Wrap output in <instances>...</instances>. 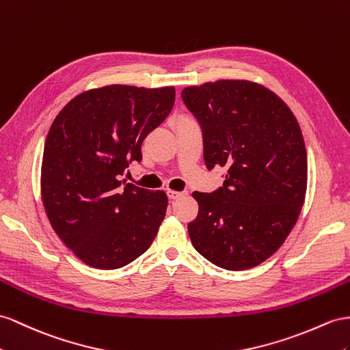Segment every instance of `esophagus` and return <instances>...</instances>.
Segmentation results:
<instances>
[{
  "label": "esophagus",
  "instance_id": "34e87169",
  "mask_svg": "<svg viewBox=\"0 0 350 350\" xmlns=\"http://www.w3.org/2000/svg\"><path fill=\"white\" fill-rule=\"evenodd\" d=\"M167 195H168V198L170 200H178V198H182V196H185V195H187V192L186 191H167Z\"/></svg>",
  "mask_w": 350,
  "mask_h": 350
}]
</instances>
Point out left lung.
I'll use <instances>...</instances> for the list:
<instances>
[{"mask_svg":"<svg viewBox=\"0 0 350 350\" xmlns=\"http://www.w3.org/2000/svg\"><path fill=\"white\" fill-rule=\"evenodd\" d=\"M182 98L202 127L205 164L228 172L216 192L192 193V245L228 271L260 265L290 235L306 196L300 125L280 96L247 79L186 87Z\"/></svg>","mask_w":350,"mask_h":350,"instance_id":"8db88e82","label":"left lung"}]
</instances>
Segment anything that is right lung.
Returning <instances> with one entry per match:
<instances>
[{
	"mask_svg": "<svg viewBox=\"0 0 350 350\" xmlns=\"http://www.w3.org/2000/svg\"><path fill=\"white\" fill-rule=\"evenodd\" d=\"M173 85L112 84L75 96L44 145L41 198L59 238L85 265L118 269L150 247L165 217L164 191L127 183L142 142L172 112Z\"/></svg>",
	"mask_w": 350,
	"mask_h": 350,
	"instance_id": "obj_1",
	"label": "right lung"
}]
</instances>
